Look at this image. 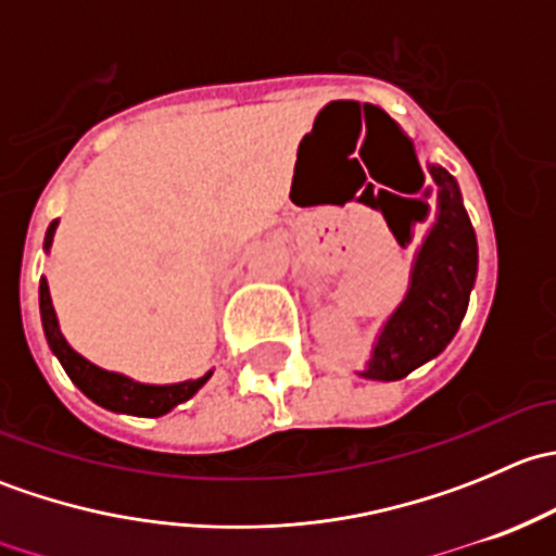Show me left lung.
Masks as SVG:
<instances>
[{
  "label": "left lung",
  "mask_w": 556,
  "mask_h": 556,
  "mask_svg": "<svg viewBox=\"0 0 556 556\" xmlns=\"http://www.w3.org/2000/svg\"><path fill=\"white\" fill-rule=\"evenodd\" d=\"M428 169L439 188L435 217L414 255L406 295L387 317L374 341L371 357L361 371V377L377 382H395L408 377L414 368L425 366L446 350L463 323L476 282L479 247L463 206L457 179L439 164H430ZM412 210L419 220L428 215V204H414ZM387 226L403 244L397 228L390 220Z\"/></svg>",
  "instance_id": "obj_1"
}]
</instances>
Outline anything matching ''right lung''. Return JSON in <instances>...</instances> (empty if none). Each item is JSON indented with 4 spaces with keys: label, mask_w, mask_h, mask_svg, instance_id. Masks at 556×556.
<instances>
[{
    "label": "right lung",
    "mask_w": 556,
    "mask_h": 556,
    "mask_svg": "<svg viewBox=\"0 0 556 556\" xmlns=\"http://www.w3.org/2000/svg\"><path fill=\"white\" fill-rule=\"evenodd\" d=\"M55 228H59V220L50 223L48 231H45V252H50ZM39 314H42V330L45 339H48V346L59 357L61 366H64L66 377L80 387L83 395H88L93 403H99L102 408H110V412L134 414V417H164L174 406L193 397L206 384V379L212 377V371H206L204 377L185 379V382L144 384L126 377V374L106 371V368H99L97 363L86 361L80 352L72 350L70 341L61 333L59 317H55L53 301H50L48 279L45 277L39 279Z\"/></svg>",
    "instance_id": "1"
}]
</instances>
